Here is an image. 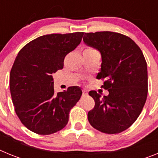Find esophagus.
Segmentation results:
<instances>
[{"label": "esophagus", "mask_w": 158, "mask_h": 158, "mask_svg": "<svg viewBox=\"0 0 158 158\" xmlns=\"http://www.w3.org/2000/svg\"><path fill=\"white\" fill-rule=\"evenodd\" d=\"M88 95V92L86 90H82V96H85Z\"/></svg>", "instance_id": "1"}]
</instances>
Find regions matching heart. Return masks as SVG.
I'll return each mask as SVG.
<instances>
[{
    "instance_id": "obj_1",
    "label": "heart",
    "mask_w": 158,
    "mask_h": 158,
    "mask_svg": "<svg viewBox=\"0 0 158 158\" xmlns=\"http://www.w3.org/2000/svg\"><path fill=\"white\" fill-rule=\"evenodd\" d=\"M94 52H97V51H96L95 49L92 48V47H88V48H86L85 50V51H84V53H94Z\"/></svg>"
}]
</instances>
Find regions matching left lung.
I'll return each mask as SVG.
<instances>
[{"mask_svg":"<svg viewBox=\"0 0 158 158\" xmlns=\"http://www.w3.org/2000/svg\"><path fill=\"white\" fill-rule=\"evenodd\" d=\"M84 42L101 54L97 79L105 80L104 96L90 91L95 100L88 113L91 126L105 134H118L136 121L147 98V64L140 47L128 36L113 31L85 33Z\"/></svg>","mask_w":158,"mask_h":158,"instance_id":"8db88e82","label":"left lung"}]
</instances>
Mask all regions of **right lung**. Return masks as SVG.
I'll use <instances>...</instances> for the list:
<instances>
[{
  "label": "right lung",
  "instance_id": "1",
  "mask_svg": "<svg viewBox=\"0 0 158 158\" xmlns=\"http://www.w3.org/2000/svg\"><path fill=\"white\" fill-rule=\"evenodd\" d=\"M83 35L40 36L18 53L10 72L11 96L19 120L32 132L51 135L66 126L82 91L72 86L55 93L52 74L63 68L64 58L80 44Z\"/></svg>",
  "mask_w": 158,
  "mask_h": 158
}]
</instances>
